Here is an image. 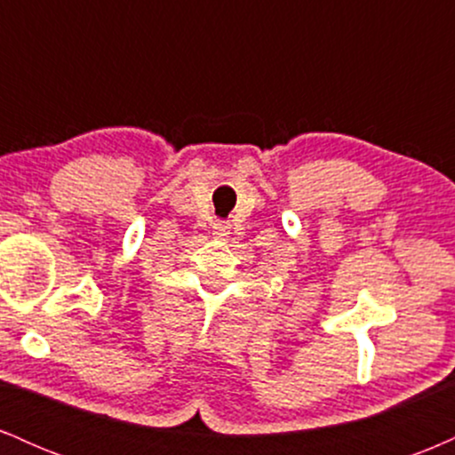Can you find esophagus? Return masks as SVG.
<instances>
[{
	"instance_id": "34e87169",
	"label": "esophagus",
	"mask_w": 455,
	"mask_h": 455,
	"mask_svg": "<svg viewBox=\"0 0 455 455\" xmlns=\"http://www.w3.org/2000/svg\"><path fill=\"white\" fill-rule=\"evenodd\" d=\"M228 228H231V224L228 222H220V220H216L212 224V231H213V237L216 239H224L228 235Z\"/></svg>"
}]
</instances>
